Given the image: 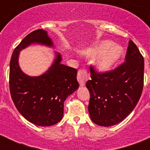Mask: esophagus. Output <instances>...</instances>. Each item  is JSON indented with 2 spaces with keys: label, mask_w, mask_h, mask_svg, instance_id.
<instances>
[{
  "label": "esophagus",
  "mask_w": 150,
  "mask_h": 150,
  "mask_svg": "<svg viewBox=\"0 0 150 150\" xmlns=\"http://www.w3.org/2000/svg\"><path fill=\"white\" fill-rule=\"evenodd\" d=\"M88 78H89V74H88L86 69L79 70L77 75V79L79 82L80 86H84L87 80H88Z\"/></svg>",
  "instance_id": "1"
}]
</instances>
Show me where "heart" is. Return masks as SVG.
<instances>
[{"mask_svg":"<svg viewBox=\"0 0 150 150\" xmlns=\"http://www.w3.org/2000/svg\"><path fill=\"white\" fill-rule=\"evenodd\" d=\"M112 46L113 43L110 41H102L86 52L87 56L89 57L99 55L95 64L97 70L101 72L111 70L123 54L121 47L117 46Z\"/></svg>","mask_w":150,"mask_h":150,"instance_id":"1","label":"heart"}]
</instances>
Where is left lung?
<instances>
[{
  "label": "left lung",
  "mask_w": 150,
  "mask_h": 150,
  "mask_svg": "<svg viewBox=\"0 0 150 150\" xmlns=\"http://www.w3.org/2000/svg\"><path fill=\"white\" fill-rule=\"evenodd\" d=\"M90 72L86 87L91 120L104 127L120 123L137 105L143 89L144 58L137 46L129 41L125 61L116 68L97 72L91 65Z\"/></svg>",
  "instance_id": "obj_1"
}]
</instances>
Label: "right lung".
Instances as JSON below:
<instances>
[{
  "label": "right lung",
  "mask_w": 150,
  "mask_h": 150,
  "mask_svg": "<svg viewBox=\"0 0 150 150\" xmlns=\"http://www.w3.org/2000/svg\"><path fill=\"white\" fill-rule=\"evenodd\" d=\"M32 43L52 47L47 31L37 29L28 34L15 47L11 55L9 88L13 103L19 113L29 122L39 126H51L61 121L64 102L79 88L77 70L61 64V54L49 70L37 77L22 72L18 66L19 51Z\"/></svg>",
  "instance_id": "right-lung-1"
}]
</instances>
